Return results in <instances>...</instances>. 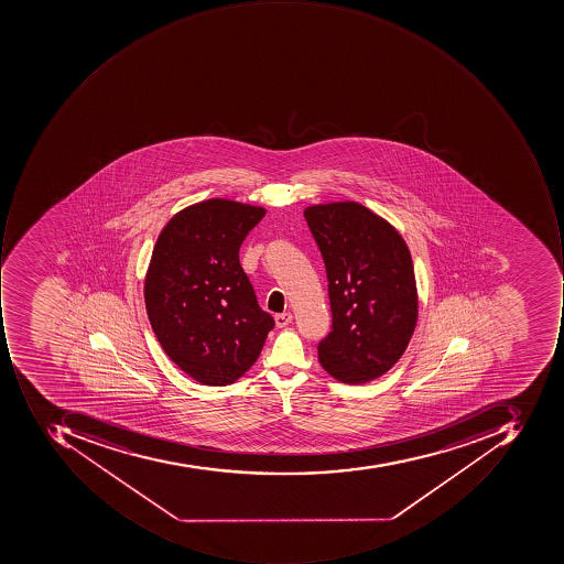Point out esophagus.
I'll return each mask as SVG.
<instances>
[{
    "label": "esophagus",
    "mask_w": 564,
    "mask_h": 564,
    "mask_svg": "<svg viewBox=\"0 0 564 564\" xmlns=\"http://www.w3.org/2000/svg\"><path fill=\"white\" fill-rule=\"evenodd\" d=\"M291 321H293V315L290 312L278 313L276 317H274L276 327L280 328L286 327L288 324H291Z\"/></svg>",
    "instance_id": "esophagus-1"
}]
</instances>
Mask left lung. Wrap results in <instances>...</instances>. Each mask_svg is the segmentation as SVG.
Segmentation results:
<instances>
[{"label":"left lung","mask_w":564,"mask_h":564,"mask_svg":"<svg viewBox=\"0 0 564 564\" xmlns=\"http://www.w3.org/2000/svg\"><path fill=\"white\" fill-rule=\"evenodd\" d=\"M303 215L324 258L330 299L332 330L318 344V361L340 383H368L397 365L415 330L409 246L361 203H321Z\"/></svg>","instance_id":"obj_1"}]
</instances>
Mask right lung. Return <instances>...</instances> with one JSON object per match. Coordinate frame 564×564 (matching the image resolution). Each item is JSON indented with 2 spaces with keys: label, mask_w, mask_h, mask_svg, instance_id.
I'll return each instance as SVG.
<instances>
[{
  "label": "right lung",
  "mask_w": 564,
  "mask_h": 564,
  "mask_svg": "<svg viewBox=\"0 0 564 564\" xmlns=\"http://www.w3.org/2000/svg\"><path fill=\"white\" fill-rule=\"evenodd\" d=\"M265 208L210 198L159 234L144 281L149 322L171 361L207 387L239 380L274 327L243 273L239 249Z\"/></svg>",
  "instance_id": "add662e5"
}]
</instances>
